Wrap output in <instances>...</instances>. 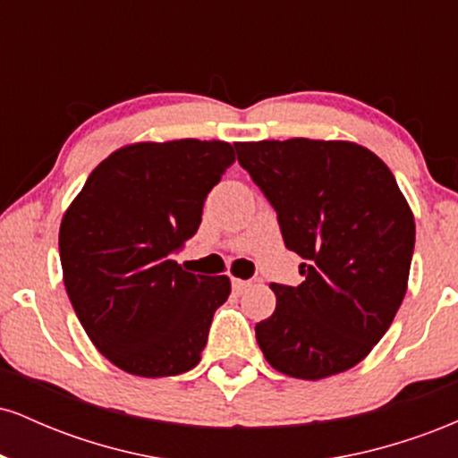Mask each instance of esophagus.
<instances>
[{"label": "esophagus", "instance_id": "1", "mask_svg": "<svg viewBox=\"0 0 458 458\" xmlns=\"http://www.w3.org/2000/svg\"><path fill=\"white\" fill-rule=\"evenodd\" d=\"M247 286H250V282H247V280H239V277H234V280H233V288H234L236 295H239V293H243Z\"/></svg>", "mask_w": 458, "mask_h": 458}]
</instances>
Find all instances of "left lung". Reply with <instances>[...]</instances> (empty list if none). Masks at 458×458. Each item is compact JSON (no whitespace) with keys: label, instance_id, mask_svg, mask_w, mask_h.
I'll list each match as a JSON object with an SVG mask.
<instances>
[{"label":"left lung","instance_id":"8db88e82","mask_svg":"<svg viewBox=\"0 0 458 458\" xmlns=\"http://www.w3.org/2000/svg\"><path fill=\"white\" fill-rule=\"evenodd\" d=\"M239 163L303 259L299 286L271 284L256 340L277 372L318 381L360 364L390 329L415 245L411 207L390 167L346 140L236 141Z\"/></svg>","mask_w":458,"mask_h":458}]
</instances>
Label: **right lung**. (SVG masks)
I'll return each mask as SVG.
<instances>
[{
    "label": "right lung",
    "mask_w": 458,
    "mask_h": 458,
    "mask_svg": "<svg viewBox=\"0 0 458 458\" xmlns=\"http://www.w3.org/2000/svg\"><path fill=\"white\" fill-rule=\"evenodd\" d=\"M236 159L228 141H135L88 176L60 224L64 286L88 338L120 370L174 377L202 360L228 276L170 254L196 234L208 191Z\"/></svg>",
    "instance_id": "right-lung-1"
}]
</instances>
